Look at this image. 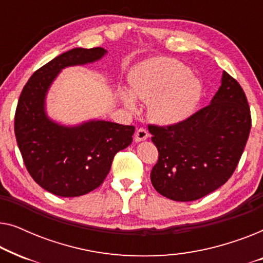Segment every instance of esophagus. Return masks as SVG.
Here are the masks:
<instances>
[{"mask_svg":"<svg viewBox=\"0 0 263 263\" xmlns=\"http://www.w3.org/2000/svg\"><path fill=\"white\" fill-rule=\"evenodd\" d=\"M147 138H148V132H147L145 128H139L138 130H136V133H135V141L136 142L143 141V140H146Z\"/></svg>","mask_w":263,"mask_h":263,"instance_id":"1","label":"esophagus"}]
</instances>
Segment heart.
Instances as JSON below:
<instances>
[{
	"label": "heart",
	"mask_w": 263,
	"mask_h": 263,
	"mask_svg": "<svg viewBox=\"0 0 263 263\" xmlns=\"http://www.w3.org/2000/svg\"><path fill=\"white\" fill-rule=\"evenodd\" d=\"M132 91L121 92L125 106L136 109L135 95L143 102H149V114L154 121L174 125L195 114L202 97V86L183 63L171 59H156L134 71Z\"/></svg>",
	"instance_id": "obj_1"
}]
</instances>
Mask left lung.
Masks as SVG:
<instances>
[{
    "label": "left lung",
    "mask_w": 263,
    "mask_h": 263,
    "mask_svg": "<svg viewBox=\"0 0 263 263\" xmlns=\"http://www.w3.org/2000/svg\"><path fill=\"white\" fill-rule=\"evenodd\" d=\"M251 116L240 85L222 71L210 105L179 124H149L159 152L151 172L154 189L170 200L188 202L228 182L247 145Z\"/></svg>",
    "instance_id": "left-lung-1"
}]
</instances>
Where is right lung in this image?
I'll use <instances>...</instances> for the list:
<instances>
[{
    "label": "right lung",
    "mask_w": 263,
    "mask_h": 263,
    "mask_svg": "<svg viewBox=\"0 0 263 263\" xmlns=\"http://www.w3.org/2000/svg\"><path fill=\"white\" fill-rule=\"evenodd\" d=\"M103 48H75L35 70L17 102L14 132L28 174L53 195H85L102 184L115 154L133 141L135 127L107 121H88L67 127L50 120L45 98L66 67L96 62Z\"/></svg>",
    "instance_id": "obj_1"
}]
</instances>
